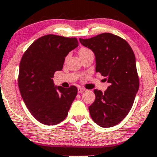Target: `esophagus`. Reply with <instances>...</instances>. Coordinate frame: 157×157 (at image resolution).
I'll return each instance as SVG.
<instances>
[{
	"label": "esophagus",
	"instance_id": "1",
	"mask_svg": "<svg viewBox=\"0 0 157 157\" xmlns=\"http://www.w3.org/2000/svg\"><path fill=\"white\" fill-rule=\"evenodd\" d=\"M85 89L83 88V87H78V94H82V93H83L84 91H85Z\"/></svg>",
	"mask_w": 157,
	"mask_h": 157
}]
</instances>
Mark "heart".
Wrapping results in <instances>:
<instances>
[{"mask_svg": "<svg viewBox=\"0 0 157 157\" xmlns=\"http://www.w3.org/2000/svg\"><path fill=\"white\" fill-rule=\"evenodd\" d=\"M87 51H90V50L88 49V48H80V50H79V55H80V54H82V53H85V52H87Z\"/></svg>", "mask_w": 157, "mask_h": 157, "instance_id": "obj_1", "label": "heart"}]
</instances>
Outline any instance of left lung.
Listing matches in <instances>:
<instances>
[{
	"label": "left lung",
	"mask_w": 157,
	"mask_h": 157,
	"mask_svg": "<svg viewBox=\"0 0 157 157\" xmlns=\"http://www.w3.org/2000/svg\"><path fill=\"white\" fill-rule=\"evenodd\" d=\"M79 41L92 50L96 72L110 83L104 93L94 90L96 99L88 108L91 118L102 127L117 125L129 112L139 88L134 52L125 40L110 33Z\"/></svg>",
	"instance_id": "left-lung-1"
}]
</instances>
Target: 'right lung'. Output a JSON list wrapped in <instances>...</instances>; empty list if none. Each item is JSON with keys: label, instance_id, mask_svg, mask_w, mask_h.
I'll list each match as a JSON object with an SVG mask.
<instances>
[{"label": "right lung", "instance_id": "obj_1", "mask_svg": "<svg viewBox=\"0 0 157 157\" xmlns=\"http://www.w3.org/2000/svg\"><path fill=\"white\" fill-rule=\"evenodd\" d=\"M78 45L76 38L48 34L35 40L21 58L18 87L32 115L45 125H56L67 117L77 87L55 86L54 74L63 69L69 52Z\"/></svg>", "mask_w": 157, "mask_h": 157}]
</instances>
